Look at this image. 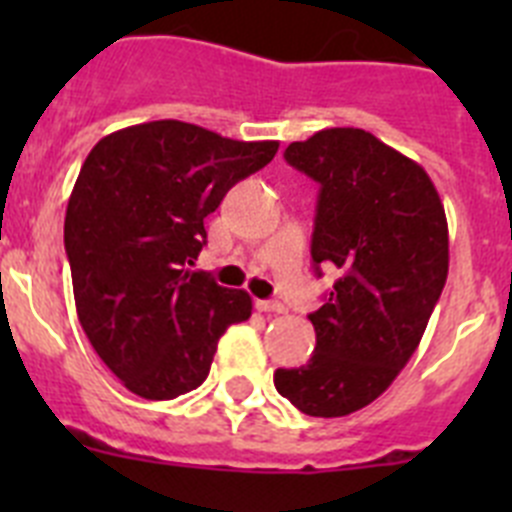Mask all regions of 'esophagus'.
I'll use <instances>...</instances> for the list:
<instances>
[{
	"instance_id": "obj_1",
	"label": "esophagus",
	"mask_w": 512,
	"mask_h": 512,
	"mask_svg": "<svg viewBox=\"0 0 512 512\" xmlns=\"http://www.w3.org/2000/svg\"><path fill=\"white\" fill-rule=\"evenodd\" d=\"M256 310L259 312H284L282 302H271V300H256Z\"/></svg>"
}]
</instances>
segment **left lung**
Instances as JSON below:
<instances>
[{"instance_id": "obj_1", "label": "left lung", "mask_w": 512, "mask_h": 512, "mask_svg": "<svg viewBox=\"0 0 512 512\" xmlns=\"http://www.w3.org/2000/svg\"><path fill=\"white\" fill-rule=\"evenodd\" d=\"M284 158L320 184L312 264L341 277L310 315V361L277 369L274 387L305 415L341 418L415 354L449 274V223L423 166L361 128L320 130Z\"/></svg>"}]
</instances>
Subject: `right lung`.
Segmentation results:
<instances>
[{
	"instance_id": "add662e5",
	"label": "right lung",
	"mask_w": 512,
	"mask_h": 512,
	"mask_svg": "<svg viewBox=\"0 0 512 512\" xmlns=\"http://www.w3.org/2000/svg\"><path fill=\"white\" fill-rule=\"evenodd\" d=\"M277 148L153 120L89 151L63 223L76 315L99 359L138 397L197 390L228 325L251 318L248 292L187 266L207 243L205 217Z\"/></svg>"
}]
</instances>
